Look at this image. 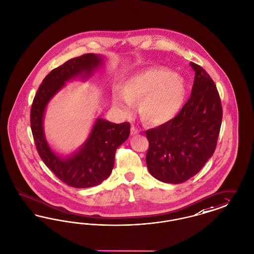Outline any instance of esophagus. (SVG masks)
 I'll return each instance as SVG.
<instances>
[{"label":"esophagus","mask_w":254,"mask_h":254,"mask_svg":"<svg viewBox=\"0 0 254 254\" xmlns=\"http://www.w3.org/2000/svg\"><path fill=\"white\" fill-rule=\"evenodd\" d=\"M138 132H139V130L137 128H135L134 126H132V128H131V134L134 135V134H137Z\"/></svg>","instance_id":"1"}]
</instances>
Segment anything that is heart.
I'll use <instances>...</instances> for the list:
<instances>
[{
  "mask_svg": "<svg viewBox=\"0 0 254 254\" xmlns=\"http://www.w3.org/2000/svg\"><path fill=\"white\" fill-rule=\"evenodd\" d=\"M186 94L184 78L171 70L151 67L129 77L122 92H115L114 106L124 114L132 109V101L139 100L138 108L144 120L162 124L174 119L182 108Z\"/></svg>",
  "mask_w": 254,
  "mask_h": 254,
  "instance_id": "obj_1",
  "label": "heart"
}]
</instances>
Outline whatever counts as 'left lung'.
<instances>
[{"mask_svg": "<svg viewBox=\"0 0 254 254\" xmlns=\"http://www.w3.org/2000/svg\"><path fill=\"white\" fill-rule=\"evenodd\" d=\"M190 97L177 117L148 130L146 164L165 183L180 184L195 176L213 155L222 122L220 97L214 81L198 64Z\"/></svg>", "mask_w": 254, "mask_h": 254, "instance_id": "1", "label": "left lung"}]
</instances>
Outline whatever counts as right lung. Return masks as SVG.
I'll return each mask as SVG.
<instances>
[{"instance_id":"1","label":"right lung","mask_w":254,"mask_h":254,"mask_svg":"<svg viewBox=\"0 0 254 254\" xmlns=\"http://www.w3.org/2000/svg\"><path fill=\"white\" fill-rule=\"evenodd\" d=\"M102 64L103 58L93 53L67 61L44 77L31 106L30 125L39 155L56 177L70 187H94L107 179L117 149L130 134V123L116 124L98 118L85 142L65 157L54 153L45 138L44 116L48 102L67 81L77 77L86 80Z\"/></svg>"}]
</instances>
